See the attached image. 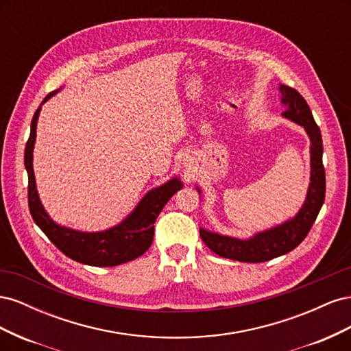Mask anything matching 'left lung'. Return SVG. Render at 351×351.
<instances>
[{"label": "left lung", "instance_id": "left-lung-1", "mask_svg": "<svg viewBox=\"0 0 351 351\" xmlns=\"http://www.w3.org/2000/svg\"><path fill=\"white\" fill-rule=\"evenodd\" d=\"M284 119L302 125L311 139V183L306 199L297 214L281 224L263 230L249 239H237L200 228V237L218 256L239 262H267L295 249L304 240L319 214L325 200V169L322 164V136L316 125L309 105L293 88L280 84ZM199 195L202 190L196 187Z\"/></svg>", "mask_w": 351, "mask_h": 351}]
</instances>
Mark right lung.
<instances>
[{
    "mask_svg": "<svg viewBox=\"0 0 351 351\" xmlns=\"http://www.w3.org/2000/svg\"><path fill=\"white\" fill-rule=\"evenodd\" d=\"M60 89L47 95L36 110L30 124V136L25 149V167L27 171L29 186L27 199L30 215L42 232L70 259L90 267H117L130 262L151 247L154 241L155 221L167 202L183 189L178 177L169 178L167 183L151 189L134 206V209L119 224L102 231H79L70 227L60 226L52 219L39 199L36 180L34 173V147L36 141V125L39 112L51 97Z\"/></svg>",
    "mask_w": 351,
    "mask_h": 351,
    "instance_id": "add662e5",
    "label": "right lung"
}]
</instances>
